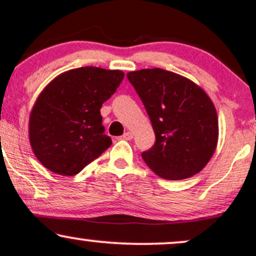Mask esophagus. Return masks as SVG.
<instances>
[{
	"instance_id": "obj_1",
	"label": "esophagus",
	"mask_w": 256,
	"mask_h": 256,
	"mask_svg": "<svg viewBox=\"0 0 256 256\" xmlns=\"http://www.w3.org/2000/svg\"><path fill=\"white\" fill-rule=\"evenodd\" d=\"M132 138H134V134H132L130 131L125 132V134H122V140H132Z\"/></svg>"
}]
</instances>
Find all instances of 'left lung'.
Wrapping results in <instances>:
<instances>
[{
	"mask_svg": "<svg viewBox=\"0 0 256 256\" xmlns=\"http://www.w3.org/2000/svg\"><path fill=\"white\" fill-rule=\"evenodd\" d=\"M154 128L155 144L143 160L167 180L198 174L210 162L219 137L218 114L206 91L190 79L162 68L128 73Z\"/></svg>",
	"mask_w": 256,
	"mask_h": 256,
	"instance_id": "obj_1",
	"label": "left lung"
}]
</instances>
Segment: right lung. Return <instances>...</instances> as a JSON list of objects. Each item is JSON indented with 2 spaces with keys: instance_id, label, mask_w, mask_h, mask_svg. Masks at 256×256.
I'll return each instance as SVG.
<instances>
[{
  "instance_id": "1",
  "label": "right lung",
  "mask_w": 256,
  "mask_h": 256,
  "mask_svg": "<svg viewBox=\"0 0 256 256\" xmlns=\"http://www.w3.org/2000/svg\"><path fill=\"white\" fill-rule=\"evenodd\" d=\"M122 78L119 70L86 66L61 73L44 88L32 107L28 140L46 168L74 176L110 148L100 110Z\"/></svg>"
}]
</instances>
